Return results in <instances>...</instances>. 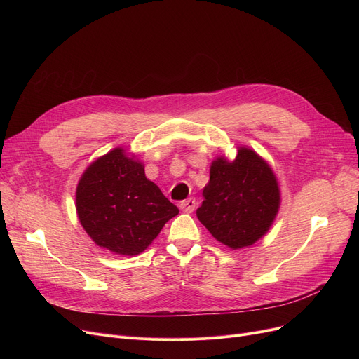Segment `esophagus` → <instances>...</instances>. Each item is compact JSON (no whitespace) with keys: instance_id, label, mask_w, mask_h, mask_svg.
<instances>
[{"instance_id":"34e87169","label":"esophagus","mask_w":359,"mask_h":359,"mask_svg":"<svg viewBox=\"0 0 359 359\" xmlns=\"http://www.w3.org/2000/svg\"><path fill=\"white\" fill-rule=\"evenodd\" d=\"M179 206H180V210H182L183 212L191 214V212H194V211H195L196 201H195L194 198H189V199H186V201H182Z\"/></svg>"}]
</instances>
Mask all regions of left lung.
Masks as SVG:
<instances>
[{"label":"left lung","instance_id":"obj_1","mask_svg":"<svg viewBox=\"0 0 359 359\" xmlns=\"http://www.w3.org/2000/svg\"><path fill=\"white\" fill-rule=\"evenodd\" d=\"M198 219L233 250L265 236L278 214L280 194L271 165L253 149L240 147L233 161L215 158L203 187Z\"/></svg>","mask_w":359,"mask_h":359}]
</instances>
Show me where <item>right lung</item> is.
<instances>
[{
	"label": "right lung",
	"instance_id": "right-lung-1",
	"mask_svg": "<svg viewBox=\"0 0 359 359\" xmlns=\"http://www.w3.org/2000/svg\"><path fill=\"white\" fill-rule=\"evenodd\" d=\"M79 219L97 246L116 255L142 253L164 224L179 214L144 164L115 148L93 161L75 194Z\"/></svg>",
	"mask_w": 359,
	"mask_h": 359
}]
</instances>
